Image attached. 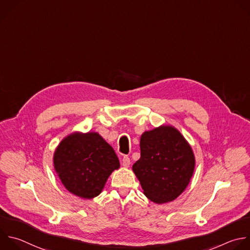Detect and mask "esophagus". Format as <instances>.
Wrapping results in <instances>:
<instances>
[{
  "instance_id": "1",
  "label": "esophagus",
  "mask_w": 250,
  "mask_h": 250,
  "mask_svg": "<svg viewBox=\"0 0 250 250\" xmlns=\"http://www.w3.org/2000/svg\"><path fill=\"white\" fill-rule=\"evenodd\" d=\"M122 165L124 166V167L127 168L128 166L130 165V159L127 157V156H124L123 160H122Z\"/></svg>"
}]
</instances>
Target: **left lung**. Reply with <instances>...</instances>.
<instances>
[{"label":"left lung","instance_id":"1","mask_svg":"<svg viewBox=\"0 0 250 250\" xmlns=\"http://www.w3.org/2000/svg\"><path fill=\"white\" fill-rule=\"evenodd\" d=\"M195 158L182 133L172 125H161L140 137V158L132 171L144 195L162 204L175 200L188 186Z\"/></svg>","mask_w":250,"mask_h":250}]
</instances>
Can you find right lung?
<instances>
[{
    "mask_svg": "<svg viewBox=\"0 0 250 250\" xmlns=\"http://www.w3.org/2000/svg\"><path fill=\"white\" fill-rule=\"evenodd\" d=\"M54 168L70 193L91 199L101 193L112 172L120 168V162L99 133L73 132L57 147Z\"/></svg>",
    "mask_w": 250,
    "mask_h": 250,
    "instance_id": "1",
    "label": "right lung"
}]
</instances>
